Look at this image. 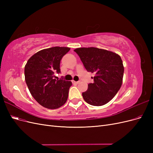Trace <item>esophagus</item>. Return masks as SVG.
Masks as SVG:
<instances>
[{
  "label": "esophagus",
  "instance_id": "34e87169",
  "mask_svg": "<svg viewBox=\"0 0 153 153\" xmlns=\"http://www.w3.org/2000/svg\"><path fill=\"white\" fill-rule=\"evenodd\" d=\"M73 84H78L80 83V81H77V82L73 81Z\"/></svg>",
  "mask_w": 153,
  "mask_h": 153
}]
</instances>
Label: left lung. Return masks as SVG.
<instances>
[{"label":"left lung","instance_id":"obj_1","mask_svg":"<svg viewBox=\"0 0 153 153\" xmlns=\"http://www.w3.org/2000/svg\"><path fill=\"white\" fill-rule=\"evenodd\" d=\"M88 72L94 74V82L88 84L82 96L85 102L102 106L116 95L123 83L124 66L117 53L94 47L74 50Z\"/></svg>","mask_w":153,"mask_h":153}]
</instances>
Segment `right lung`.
Listing matches in <instances>:
<instances>
[{
  "instance_id": "1",
  "label": "right lung",
  "mask_w": 153,
  "mask_h": 153,
  "mask_svg": "<svg viewBox=\"0 0 153 153\" xmlns=\"http://www.w3.org/2000/svg\"><path fill=\"white\" fill-rule=\"evenodd\" d=\"M70 48L55 47L41 50L28 60L25 66V80L32 97L41 106L56 109L66 102L70 81L56 80L61 73L60 62Z\"/></svg>"
}]
</instances>
